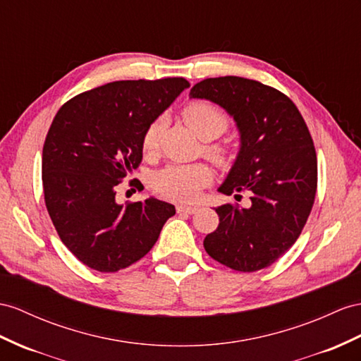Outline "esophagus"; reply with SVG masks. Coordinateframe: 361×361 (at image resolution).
<instances>
[{"label":"esophagus","instance_id":"esophagus-1","mask_svg":"<svg viewBox=\"0 0 361 361\" xmlns=\"http://www.w3.org/2000/svg\"><path fill=\"white\" fill-rule=\"evenodd\" d=\"M197 210H198L197 207H190V206H183V204H178V206H177V212H178V214L192 215V214H195Z\"/></svg>","mask_w":361,"mask_h":361}]
</instances>
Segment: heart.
Returning <instances> with one entry per match:
<instances>
[{"instance_id":"obj_1","label":"heart","mask_w":361,"mask_h":361,"mask_svg":"<svg viewBox=\"0 0 361 361\" xmlns=\"http://www.w3.org/2000/svg\"><path fill=\"white\" fill-rule=\"evenodd\" d=\"M183 120L201 140H214L228 128V117L207 100H192L181 111ZM161 122L155 120L145 129L142 137V149L152 154L159 146ZM206 152L215 163L224 166L230 161V149L226 145H207ZM214 178V172L204 163L172 164L157 172L152 178L154 189L161 197L173 201L190 202L197 200L202 188Z\"/></svg>"}]
</instances>
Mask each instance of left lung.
<instances>
[{"instance_id":"8db88e82","label":"left lung","mask_w":361,"mask_h":361,"mask_svg":"<svg viewBox=\"0 0 361 361\" xmlns=\"http://www.w3.org/2000/svg\"><path fill=\"white\" fill-rule=\"evenodd\" d=\"M233 116L241 149L218 190L241 198L247 209L227 202L216 207L219 224L204 238L210 257L228 269L262 270L288 250L302 233L317 190V155L298 106L283 92L261 82L209 78L190 90Z\"/></svg>"}]
</instances>
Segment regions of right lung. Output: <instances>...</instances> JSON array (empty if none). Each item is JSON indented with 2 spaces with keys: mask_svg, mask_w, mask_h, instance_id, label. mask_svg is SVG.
I'll list each match as a JSON object with an SVG mask.
<instances>
[{
  "mask_svg": "<svg viewBox=\"0 0 361 361\" xmlns=\"http://www.w3.org/2000/svg\"><path fill=\"white\" fill-rule=\"evenodd\" d=\"M189 85L184 78L109 82L54 116L42 149L45 206L61 241L90 269L116 273L140 261L175 215L155 198L118 204L116 189L142 163L145 129Z\"/></svg>",
  "mask_w": 361,
  "mask_h": 361,
  "instance_id": "right-lung-1",
  "label": "right lung"
}]
</instances>
